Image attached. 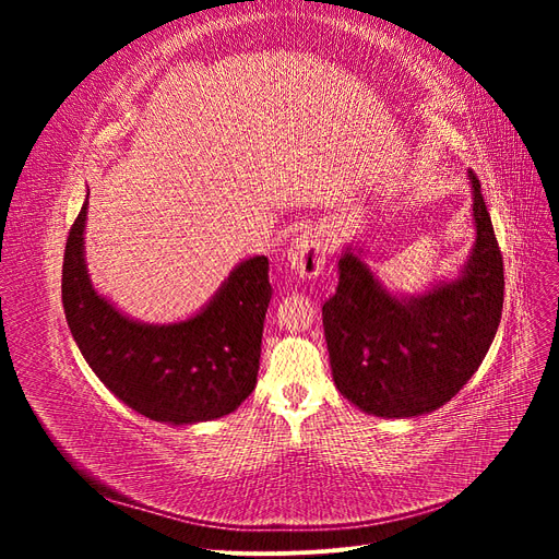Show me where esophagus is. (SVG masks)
Segmentation results:
<instances>
[{
    "mask_svg": "<svg viewBox=\"0 0 559 559\" xmlns=\"http://www.w3.org/2000/svg\"><path fill=\"white\" fill-rule=\"evenodd\" d=\"M326 240L317 228H306L300 235H296L286 259H289V267L300 277H317L326 265Z\"/></svg>",
    "mask_w": 559,
    "mask_h": 559,
    "instance_id": "esophagus-1",
    "label": "esophagus"
}]
</instances>
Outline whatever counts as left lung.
<instances>
[{"mask_svg":"<svg viewBox=\"0 0 559 559\" xmlns=\"http://www.w3.org/2000/svg\"><path fill=\"white\" fill-rule=\"evenodd\" d=\"M476 245L452 282L396 298L347 249L321 308L333 382L357 408L415 417L441 408L476 373L503 308V259L480 181L468 170Z\"/></svg>","mask_w":559,"mask_h":559,"instance_id":"left-lung-1","label":"left lung"}]
</instances>
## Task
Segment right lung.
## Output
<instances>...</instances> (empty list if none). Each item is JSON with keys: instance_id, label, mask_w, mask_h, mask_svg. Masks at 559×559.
Here are the masks:
<instances>
[{"instance_id": "obj_1", "label": "right lung", "mask_w": 559, "mask_h": 559, "mask_svg": "<svg viewBox=\"0 0 559 559\" xmlns=\"http://www.w3.org/2000/svg\"><path fill=\"white\" fill-rule=\"evenodd\" d=\"M86 210L88 200L67 238L62 306L93 373L132 411L167 425L233 413L257 386L263 321L273 296L267 259L242 261L195 317L142 324L93 289L83 259Z\"/></svg>"}]
</instances>
